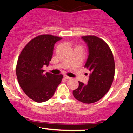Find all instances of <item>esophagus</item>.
Returning a JSON list of instances; mask_svg holds the SVG:
<instances>
[{
    "label": "esophagus",
    "instance_id": "obj_1",
    "mask_svg": "<svg viewBox=\"0 0 133 133\" xmlns=\"http://www.w3.org/2000/svg\"><path fill=\"white\" fill-rule=\"evenodd\" d=\"M64 78H65V79H71V77L68 76H66V75H64Z\"/></svg>",
    "mask_w": 133,
    "mask_h": 133
}]
</instances>
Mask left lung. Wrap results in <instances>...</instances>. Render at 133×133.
<instances>
[{
  "instance_id": "left-lung-1",
  "label": "left lung",
  "mask_w": 133,
  "mask_h": 133,
  "mask_svg": "<svg viewBox=\"0 0 133 133\" xmlns=\"http://www.w3.org/2000/svg\"><path fill=\"white\" fill-rule=\"evenodd\" d=\"M88 48L85 67L90 71L88 83L79 81V87L72 91L76 100L84 103L98 101L109 91L115 74V62L110 49L97 36H82Z\"/></svg>"
}]
</instances>
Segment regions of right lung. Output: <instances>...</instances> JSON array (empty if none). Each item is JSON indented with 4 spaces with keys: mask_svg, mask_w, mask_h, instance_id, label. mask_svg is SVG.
Returning a JSON list of instances; mask_svg holds the SVG:
<instances>
[{
    "mask_svg": "<svg viewBox=\"0 0 133 133\" xmlns=\"http://www.w3.org/2000/svg\"><path fill=\"white\" fill-rule=\"evenodd\" d=\"M62 38L42 35L33 38L24 46L19 56L16 76L21 88L33 101L41 103L54 94L63 78L62 74L44 73L43 65H49L55 43Z\"/></svg>",
    "mask_w": 133,
    "mask_h": 133,
    "instance_id": "add662e5",
    "label": "right lung"
}]
</instances>
